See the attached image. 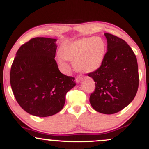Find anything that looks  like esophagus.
<instances>
[{
	"mask_svg": "<svg viewBox=\"0 0 149 149\" xmlns=\"http://www.w3.org/2000/svg\"><path fill=\"white\" fill-rule=\"evenodd\" d=\"M81 79H82V76H77L76 77V79H75V81H76L77 83H78Z\"/></svg>",
	"mask_w": 149,
	"mask_h": 149,
	"instance_id": "1",
	"label": "esophagus"
}]
</instances>
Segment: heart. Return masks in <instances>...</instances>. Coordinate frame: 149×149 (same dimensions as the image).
Segmentation results:
<instances>
[{"instance_id":"1","label":"heart","mask_w":149,"mask_h":149,"mask_svg":"<svg viewBox=\"0 0 149 149\" xmlns=\"http://www.w3.org/2000/svg\"><path fill=\"white\" fill-rule=\"evenodd\" d=\"M61 57L56 59L57 64L68 70L65 60L73 61L74 67L81 73H91L102 66L106 54V44L100 37L85 38L64 44L59 49Z\"/></svg>"}]
</instances>
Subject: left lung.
Listing matches in <instances>:
<instances>
[{"label":"left lung","instance_id":"left-lung-1","mask_svg":"<svg viewBox=\"0 0 149 149\" xmlns=\"http://www.w3.org/2000/svg\"><path fill=\"white\" fill-rule=\"evenodd\" d=\"M104 35L107 40L104 60L98 69L88 73L95 83L90 102L97 112L113 114L129 105L136 96L138 64L134 52L124 40L111 33Z\"/></svg>","mask_w":149,"mask_h":149}]
</instances>
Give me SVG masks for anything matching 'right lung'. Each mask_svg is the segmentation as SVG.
<instances>
[{"mask_svg": "<svg viewBox=\"0 0 149 149\" xmlns=\"http://www.w3.org/2000/svg\"><path fill=\"white\" fill-rule=\"evenodd\" d=\"M57 39L37 37L23 44L10 70L15 99L26 112L47 117L64 107L66 94L76 85L73 77L60 72L55 59Z\"/></svg>", "mask_w": 149, "mask_h": 149, "instance_id": "obj_1", "label": "right lung"}]
</instances>
